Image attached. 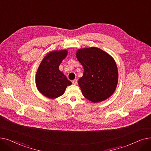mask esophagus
Here are the masks:
<instances>
[{
	"label": "esophagus",
	"mask_w": 151,
	"mask_h": 151,
	"mask_svg": "<svg viewBox=\"0 0 151 151\" xmlns=\"http://www.w3.org/2000/svg\"><path fill=\"white\" fill-rule=\"evenodd\" d=\"M72 82H73V83L74 85H76L77 83V79H74V80H73V81H72Z\"/></svg>",
	"instance_id": "esophagus-1"
}]
</instances>
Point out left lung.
I'll use <instances>...</instances> for the list:
<instances>
[{"mask_svg": "<svg viewBox=\"0 0 151 151\" xmlns=\"http://www.w3.org/2000/svg\"><path fill=\"white\" fill-rule=\"evenodd\" d=\"M76 55L84 69L78 82L84 97L93 103L110 97L118 82L117 68L112 57L96 47L78 50Z\"/></svg>", "mask_w": 151, "mask_h": 151, "instance_id": "8db88e82", "label": "left lung"}]
</instances>
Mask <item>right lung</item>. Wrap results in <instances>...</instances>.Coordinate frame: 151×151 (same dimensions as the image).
I'll return each instance as SVG.
<instances>
[{"label":"right lung","instance_id":"1","mask_svg":"<svg viewBox=\"0 0 151 151\" xmlns=\"http://www.w3.org/2000/svg\"><path fill=\"white\" fill-rule=\"evenodd\" d=\"M68 54L66 50L49 53L41 62L37 71L35 82L39 91L49 98L63 95L72 82L59 70V66Z\"/></svg>","mask_w":151,"mask_h":151}]
</instances>
